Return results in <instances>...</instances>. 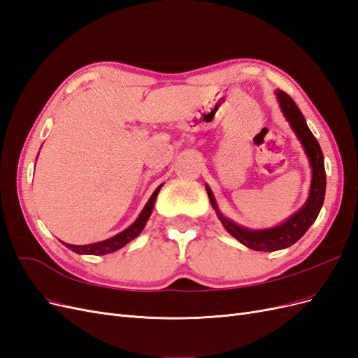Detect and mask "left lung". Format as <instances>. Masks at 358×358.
<instances>
[{"mask_svg": "<svg viewBox=\"0 0 358 358\" xmlns=\"http://www.w3.org/2000/svg\"><path fill=\"white\" fill-rule=\"evenodd\" d=\"M276 96L279 100L280 109L284 112V116L287 117L291 128L294 129L303 148H305L312 166L310 194L306 204L284 224L273 227V229L248 230L243 229V227L236 225L230 220L224 218L218 210V206L215 203L212 191L206 187L213 209L216 210V215H218L225 230L245 246L254 249V251H278V249H284L291 246L292 243H296L309 230L313 221L317 220V216L322 208L324 196H326V169H324V157L318 140L310 133L305 117H303L300 109L292 101L291 96L284 91H278Z\"/></svg>", "mask_w": 358, "mask_h": 358, "instance_id": "8db88e82", "label": "left lung"}]
</instances>
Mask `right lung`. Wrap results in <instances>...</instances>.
I'll return each mask as SVG.
<instances>
[{
    "label": "right lung",
    "instance_id": "obj_1",
    "mask_svg": "<svg viewBox=\"0 0 358 358\" xmlns=\"http://www.w3.org/2000/svg\"><path fill=\"white\" fill-rule=\"evenodd\" d=\"M162 185H159L154 194L152 197L149 199V201L146 203L145 209L142 210V213L138 215V218L136 220L134 224H131L128 227L127 230L117 233L116 236L110 237V239H106L103 242H96V243H91V245H70V243H64L67 248H70L73 252L76 254H88V255H104V254H110V252H115L117 251V249H121L122 246H125L128 242H131L134 237H137L140 234V231H142L145 229L146 225V221L149 220L150 213H152V209H154V204H155V200H157V196L158 192L161 189Z\"/></svg>",
    "mask_w": 358,
    "mask_h": 358
}]
</instances>
